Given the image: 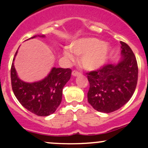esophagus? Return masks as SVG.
<instances>
[{"label": "esophagus", "mask_w": 148, "mask_h": 148, "mask_svg": "<svg viewBox=\"0 0 148 148\" xmlns=\"http://www.w3.org/2000/svg\"><path fill=\"white\" fill-rule=\"evenodd\" d=\"M72 75L74 76V77H77V76H80V75H81V73L79 72V71H75V70H74V71H72Z\"/></svg>", "instance_id": "34e87169"}]
</instances>
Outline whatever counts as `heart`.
Segmentation results:
<instances>
[{"instance_id":"obj_1","label":"heart","mask_w":148,"mask_h":148,"mask_svg":"<svg viewBox=\"0 0 148 148\" xmlns=\"http://www.w3.org/2000/svg\"><path fill=\"white\" fill-rule=\"evenodd\" d=\"M107 43L95 38H84L75 40L70 44V49L65 47L64 54L69 60L74 59V53L81 56L80 64L84 69L93 71L100 68L107 61L110 51Z\"/></svg>"}]
</instances>
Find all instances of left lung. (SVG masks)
<instances>
[{
  "instance_id": "1",
  "label": "left lung",
  "mask_w": 148,
  "mask_h": 148,
  "mask_svg": "<svg viewBox=\"0 0 148 148\" xmlns=\"http://www.w3.org/2000/svg\"><path fill=\"white\" fill-rule=\"evenodd\" d=\"M121 59L88 73V102L97 111L110 113L125 105L133 95L138 83V67L132 49L120 41Z\"/></svg>"
}]
</instances>
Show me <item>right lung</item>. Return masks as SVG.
Segmentation results:
<instances>
[{"instance_id":"add662e5","label":"right lung","mask_w":148,"mask_h":148,"mask_svg":"<svg viewBox=\"0 0 148 148\" xmlns=\"http://www.w3.org/2000/svg\"><path fill=\"white\" fill-rule=\"evenodd\" d=\"M37 36H34L30 38ZM28 38V39H30ZM17 51L13 57L10 69L12 89L15 96L23 107L38 116H49L53 114L62 99V90L71 78L70 69L53 67L49 74L43 79L35 82H26L18 77L14 66V60Z\"/></svg>"}]
</instances>
